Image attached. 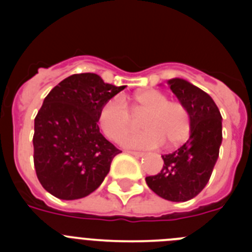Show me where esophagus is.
<instances>
[{"mask_svg": "<svg viewBox=\"0 0 252 252\" xmlns=\"http://www.w3.org/2000/svg\"><path fill=\"white\" fill-rule=\"evenodd\" d=\"M127 154H131V155H133V157H142L144 155V153H141V151H132V150H127L126 151Z\"/></svg>", "mask_w": 252, "mask_h": 252, "instance_id": "1", "label": "esophagus"}]
</instances>
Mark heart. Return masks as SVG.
I'll use <instances>...</instances> for the list:
<instances>
[{"label":"heart","mask_w":252,"mask_h":252,"mask_svg":"<svg viewBox=\"0 0 252 252\" xmlns=\"http://www.w3.org/2000/svg\"><path fill=\"white\" fill-rule=\"evenodd\" d=\"M131 112L142 116L141 132L126 133L121 144L127 148L150 149L166 142L175 146L188 137L190 132V116L182 102L169 101L165 93L145 90L135 93ZM102 131L108 139L119 140L132 126V117L121 98L113 97L102 106L98 115Z\"/></svg>","instance_id":"b5f03b06"}]
</instances>
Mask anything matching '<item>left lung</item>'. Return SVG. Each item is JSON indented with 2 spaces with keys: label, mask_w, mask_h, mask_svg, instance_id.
Returning <instances> with one entry per match:
<instances>
[{
  "label": "left lung",
  "mask_w": 252,
  "mask_h": 252,
  "mask_svg": "<svg viewBox=\"0 0 252 252\" xmlns=\"http://www.w3.org/2000/svg\"><path fill=\"white\" fill-rule=\"evenodd\" d=\"M171 92L190 116V135L184 145L166 155L157 175L146 177L155 194L171 202H186L202 192L208 183L222 142V116L211 95L192 83L169 79Z\"/></svg>",
  "instance_id": "8db88e82"
}]
</instances>
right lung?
<instances>
[{
    "instance_id": "right-lung-1",
    "label": "right lung",
    "mask_w": 252,
    "mask_h": 252,
    "mask_svg": "<svg viewBox=\"0 0 252 252\" xmlns=\"http://www.w3.org/2000/svg\"><path fill=\"white\" fill-rule=\"evenodd\" d=\"M126 86L94 73L73 74L49 92L35 117L34 165L46 192L64 201L87 197L102 184L121 150L99 132L102 106Z\"/></svg>"
}]
</instances>
